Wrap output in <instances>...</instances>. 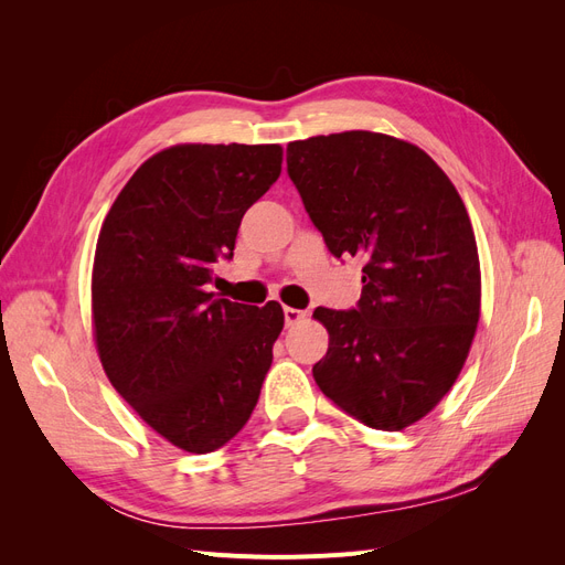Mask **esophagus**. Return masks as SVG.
Returning a JSON list of instances; mask_svg holds the SVG:
<instances>
[{
    "label": "esophagus",
    "mask_w": 565,
    "mask_h": 565,
    "mask_svg": "<svg viewBox=\"0 0 565 565\" xmlns=\"http://www.w3.org/2000/svg\"><path fill=\"white\" fill-rule=\"evenodd\" d=\"M282 316H285V324H297V322H301L306 318V311L292 309V306H285Z\"/></svg>",
    "instance_id": "esophagus-1"
}]
</instances>
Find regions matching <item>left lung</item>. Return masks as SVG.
I'll use <instances>...</instances> for the list:
<instances>
[{
    "instance_id": "left-lung-1",
    "label": "left lung",
    "mask_w": 565,
    "mask_h": 565,
    "mask_svg": "<svg viewBox=\"0 0 565 565\" xmlns=\"http://www.w3.org/2000/svg\"><path fill=\"white\" fill-rule=\"evenodd\" d=\"M287 174L337 259H365L355 309L313 311L330 332L316 384L365 426L401 431L452 388L481 316L465 202L422 148L374 131L289 143Z\"/></svg>"
}]
</instances>
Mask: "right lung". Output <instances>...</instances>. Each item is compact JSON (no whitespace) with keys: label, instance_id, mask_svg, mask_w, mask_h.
<instances>
[{"label":"right lung","instance_id":"obj_1","mask_svg":"<svg viewBox=\"0 0 565 565\" xmlns=\"http://www.w3.org/2000/svg\"><path fill=\"white\" fill-rule=\"evenodd\" d=\"M282 148L172 146L146 160L100 226L92 316L100 365L172 446L204 455L243 429L282 330L278 301L207 292L252 204L278 181Z\"/></svg>","mask_w":565,"mask_h":565}]
</instances>
